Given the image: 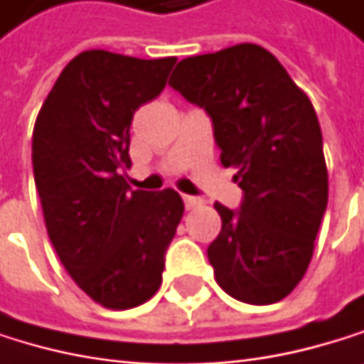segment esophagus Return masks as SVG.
Wrapping results in <instances>:
<instances>
[{
  "mask_svg": "<svg viewBox=\"0 0 364 364\" xmlns=\"http://www.w3.org/2000/svg\"><path fill=\"white\" fill-rule=\"evenodd\" d=\"M183 203H186V207H188V209H196V207H200V205H203V200H200V198H196V196H183Z\"/></svg>",
  "mask_w": 364,
  "mask_h": 364,
  "instance_id": "obj_1",
  "label": "esophagus"
}]
</instances>
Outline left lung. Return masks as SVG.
I'll return each mask as SVG.
<instances>
[{"instance_id": "8db88e82", "label": "left lung", "mask_w": 364, "mask_h": 364, "mask_svg": "<svg viewBox=\"0 0 364 364\" xmlns=\"http://www.w3.org/2000/svg\"><path fill=\"white\" fill-rule=\"evenodd\" d=\"M213 122L240 211L215 203L222 230L207 248L220 287L274 304L302 280L328 205V170L313 103L263 47L242 43L181 60L168 82Z\"/></svg>"}]
</instances>
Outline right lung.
I'll list each match as a JSON object with an SVG mask.
<instances>
[{
  "mask_svg": "<svg viewBox=\"0 0 364 364\" xmlns=\"http://www.w3.org/2000/svg\"><path fill=\"white\" fill-rule=\"evenodd\" d=\"M176 58L103 49L75 55L45 99L32 138L34 181L49 240L70 278L114 311L151 300L183 218L174 190H132L129 127L159 97Z\"/></svg>",
  "mask_w": 364,
  "mask_h": 364,
  "instance_id": "add662e5",
  "label": "right lung"
}]
</instances>
